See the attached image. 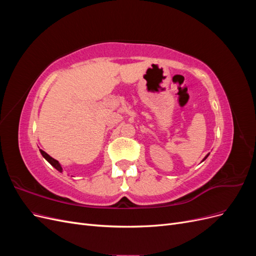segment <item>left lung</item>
<instances>
[{"label": "left lung", "instance_id": "obj_1", "mask_svg": "<svg viewBox=\"0 0 256 256\" xmlns=\"http://www.w3.org/2000/svg\"><path fill=\"white\" fill-rule=\"evenodd\" d=\"M208 156H209V154H206V156H205V158H204V159H203V161H204V160H205V159H206V158H207V157H208Z\"/></svg>", "mask_w": 256, "mask_h": 256}]
</instances>
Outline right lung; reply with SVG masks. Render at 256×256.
I'll list each match as a JSON object with an SVG mask.
<instances>
[{
	"label": "right lung",
	"mask_w": 256,
	"mask_h": 256,
	"mask_svg": "<svg viewBox=\"0 0 256 256\" xmlns=\"http://www.w3.org/2000/svg\"><path fill=\"white\" fill-rule=\"evenodd\" d=\"M40 150V154H42V157L47 160L49 164L53 166V168H56L58 172H60V173H63V166H60V162L58 161V160H56L54 158H52L51 156H49V154L46 152H44V150Z\"/></svg>",
	"instance_id": "obj_1"
}]
</instances>
